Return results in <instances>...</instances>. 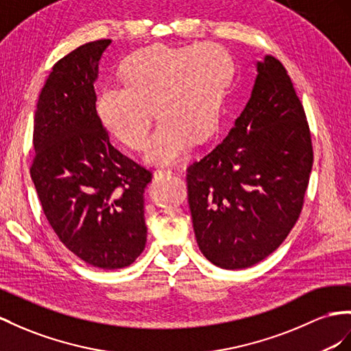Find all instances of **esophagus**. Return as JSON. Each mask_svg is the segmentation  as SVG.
<instances>
[{
  "mask_svg": "<svg viewBox=\"0 0 351 351\" xmlns=\"http://www.w3.org/2000/svg\"><path fill=\"white\" fill-rule=\"evenodd\" d=\"M170 175H173L172 170H156V172H154V179H161V178H165V176H170Z\"/></svg>",
  "mask_w": 351,
  "mask_h": 351,
  "instance_id": "esophagus-1",
  "label": "esophagus"
}]
</instances>
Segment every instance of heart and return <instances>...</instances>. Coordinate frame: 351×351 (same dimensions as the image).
Segmentation results:
<instances>
[{
    "label": "heart",
    "instance_id": "b5f03b06",
    "mask_svg": "<svg viewBox=\"0 0 351 351\" xmlns=\"http://www.w3.org/2000/svg\"><path fill=\"white\" fill-rule=\"evenodd\" d=\"M231 73V60L217 44L152 46L124 62V86L101 88L96 111L117 139L142 149L156 108L161 123L143 158L152 166H172L188 154L193 142L208 141L217 132Z\"/></svg>",
    "mask_w": 351,
    "mask_h": 351
}]
</instances>
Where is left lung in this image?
<instances>
[{
    "label": "left lung",
    "mask_w": 351,
    "mask_h": 351,
    "mask_svg": "<svg viewBox=\"0 0 351 351\" xmlns=\"http://www.w3.org/2000/svg\"><path fill=\"white\" fill-rule=\"evenodd\" d=\"M250 97L219 145L188 169L197 245L212 264L241 269L282 245L313 166L304 108L273 56L256 60Z\"/></svg>",
    "instance_id": "1"
}]
</instances>
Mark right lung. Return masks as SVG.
Here are the masks:
<instances>
[{"mask_svg": "<svg viewBox=\"0 0 351 351\" xmlns=\"http://www.w3.org/2000/svg\"><path fill=\"white\" fill-rule=\"evenodd\" d=\"M112 41L87 43L53 66L35 112L31 176L59 240L88 265H130L147 243L151 173L115 149L96 112L95 84Z\"/></svg>", "mask_w": 351, "mask_h": 351, "instance_id": "obj_1", "label": "right lung"}]
</instances>
